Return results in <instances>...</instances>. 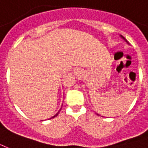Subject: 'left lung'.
<instances>
[{
	"mask_svg": "<svg viewBox=\"0 0 148 148\" xmlns=\"http://www.w3.org/2000/svg\"><path fill=\"white\" fill-rule=\"evenodd\" d=\"M121 37H122V38H124V40H125V41H126V42H127V40H126V39H125V38L123 37V36H121Z\"/></svg>",
	"mask_w": 148,
	"mask_h": 148,
	"instance_id": "left-lung-1",
	"label": "left lung"
}]
</instances>
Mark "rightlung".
Listing matches in <instances>:
<instances>
[{
    "mask_svg": "<svg viewBox=\"0 0 148 148\" xmlns=\"http://www.w3.org/2000/svg\"><path fill=\"white\" fill-rule=\"evenodd\" d=\"M58 114H59V112H58V114H56V115H54V116H53V117H56V116H58Z\"/></svg>",
    "mask_w": 148,
    "mask_h": 148,
    "instance_id": "right-lung-1",
    "label": "right lung"
}]
</instances>
